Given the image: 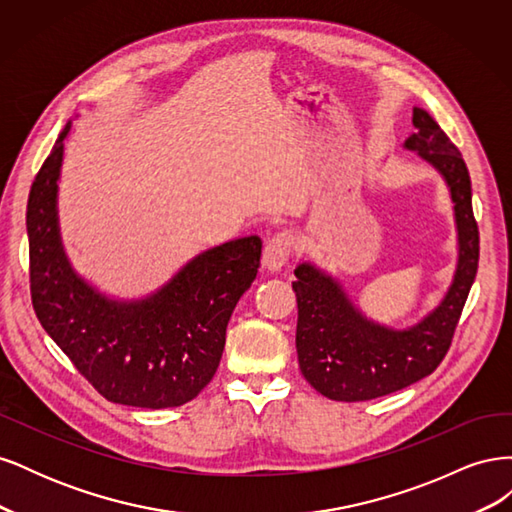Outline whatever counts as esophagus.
I'll list each match as a JSON object with an SVG mask.
<instances>
[{
    "mask_svg": "<svg viewBox=\"0 0 512 512\" xmlns=\"http://www.w3.org/2000/svg\"><path fill=\"white\" fill-rule=\"evenodd\" d=\"M292 250H294V239H292L290 232L288 230L277 232V235H273L267 241L265 252H262V267H265L271 273L280 271L288 262Z\"/></svg>",
    "mask_w": 512,
    "mask_h": 512,
    "instance_id": "obj_1",
    "label": "esophagus"
}]
</instances>
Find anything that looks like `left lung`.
<instances>
[{"label":"left lung","instance_id":"1","mask_svg":"<svg viewBox=\"0 0 512 512\" xmlns=\"http://www.w3.org/2000/svg\"><path fill=\"white\" fill-rule=\"evenodd\" d=\"M414 132L404 147L442 175L453 200L457 267L442 301L408 329L367 318L344 286L312 262L294 269L297 282V354L305 380L335 401H367L418 382L436 369L451 346L478 269V226L472 183L459 149L423 108L412 111Z\"/></svg>","mask_w":512,"mask_h":512}]
</instances>
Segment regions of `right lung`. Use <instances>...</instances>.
Returning a JSON list of instances; mask_svg holds the SVG:
<instances>
[{"label": "right lung", "instance_id": "add662e5", "mask_svg": "<svg viewBox=\"0 0 512 512\" xmlns=\"http://www.w3.org/2000/svg\"><path fill=\"white\" fill-rule=\"evenodd\" d=\"M61 130L27 200L29 282L44 331L113 404L177 408L218 371L226 327L260 265V237L200 252L143 299H113L76 273L61 243L57 192L64 162Z\"/></svg>", "mask_w": 512, "mask_h": 512}]
</instances>
